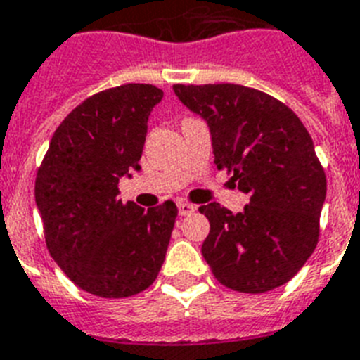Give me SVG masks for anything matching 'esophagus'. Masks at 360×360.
<instances>
[{
    "label": "esophagus",
    "instance_id": "34e87169",
    "mask_svg": "<svg viewBox=\"0 0 360 360\" xmlns=\"http://www.w3.org/2000/svg\"><path fill=\"white\" fill-rule=\"evenodd\" d=\"M195 210H197V207L193 206V204H189V202H178V213H180L182 217L191 215Z\"/></svg>",
    "mask_w": 360,
    "mask_h": 360
}]
</instances>
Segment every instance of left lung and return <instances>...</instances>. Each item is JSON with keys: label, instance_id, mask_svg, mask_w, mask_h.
<instances>
[{"label": "left lung", "instance_id": "left-lung-1", "mask_svg": "<svg viewBox=\"0 0 360 360\" xmlns=\"http://www.w3.org/2000/svg\"><path fill=\"white\" fill-rule=\"evenodd\" d=\"M184 105L210 124L217 169L250 202L243 213L212 202L202 255L219 283L259 294L292 280L316 248L326 173L292 110L248 86L174 84Z\"/></svg>", "mask_w": 360, "mask_h": 360}]
</instances>
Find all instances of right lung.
Listing matches in <instances>:
<instances>
[{
  "instance_id": "add662e5",
  "label": "right lung",
  "mask_w": 360,
  "mask_h": 360,
  "mask_svg": "<svg viewBox=\"0 0 360 360\" xmlns=\"http://www.w3.org/2000/svg\"><path fill=\"white\" fill-rule=\"evenodd\" d=\"M163 91L121 84L90 95L58 124L37 171L34 198L46 246L77 287L129 298L158 278L178 207L117 198L120 178L139 169L147 121Z\"/></svg>"
}]
</instances>
